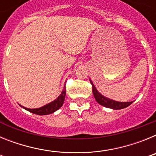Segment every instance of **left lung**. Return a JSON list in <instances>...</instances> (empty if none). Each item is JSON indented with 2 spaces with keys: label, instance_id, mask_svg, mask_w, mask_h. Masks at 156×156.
<instances>
[{
  "label": "left lung",
  "instance_id": "1",
  "mask_svg": "<svg viewBox=\"0 0 156 156\" xmlns=\"http://www.w3.org/2000/svg\"><path fill=\"white\" fill-rule=\"evenodd\" d=\"M90 83L92 85V91H93L94 96L95 100L97 101V102L100 104L101 105L105 106L106 108H112V109H122V108H126L129 105H131L133 101H129V102H119V101H115L114 100L105 97L102 94H101L97 90L94 85L93 84L92 81L90 80Z\"/></svg>",
  "mask_w": 156,
  "mask_h": 156
}]
</instances>
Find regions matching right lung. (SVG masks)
<instances>
[{
  "label": "right lung",
  "instance_id": "right-lung-1",
  "mask_svg": "<svg viewBox=\"0 0 156 156\" xmlns=\"http://www.w3.org/2000/svg\"><path fill=\"white\" fill-rule=\"evenodd\" d=\"M66 86H64V89H63L62 92L58 97L57 98V99H55V101H53L52 102L49 103V104H47L45 105H44L43 107L38 108H25L23 106H22L24 109L27 110V111L30 112L32 113L37 114V115H48V114L53 113L55 111H57L58 108H60L62 106L63 103H64L65 98H66Z\"/></svg>",
  "mask_w": 156,
  "mask_h": 156
}]
</instances>
